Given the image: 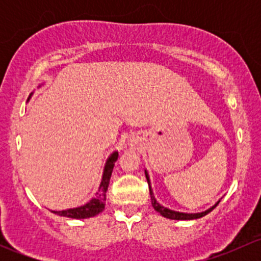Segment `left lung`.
Segmentation results:
<instances>
[{
    "label": "left lung",
    "mask_w": 261,
    "mask_h": 261,
    "mask_svg": "<svg viewBox=\"0 0 261 261\" xmlns=\"http://www.w3.org/2000/svg\"><path fill=\"white\" fill-rule=\"evenodd\" d=\"M145 177H146L147 184H149L150 198H151V206L154 207L155 211L159 212L160 215L164 216L165 218H169V220L184 221V220H196V218H201V217H203V216H206L207 213L211 212L213 208H216V206H217V204L220 203V201H221V199H218V201L216 202V203L213 204L212 207H210L208 210H206V211H202V212H197V213H187V212L174 211V210H170V208H168V207L162 206V204H160L159 202L156 201V198H155V196H154V192H152V188H151V181H150L149 173H147V170H146V169H145Z\"/></svg>",
    "instance_id": "left-lung-1"
}]
</instances>
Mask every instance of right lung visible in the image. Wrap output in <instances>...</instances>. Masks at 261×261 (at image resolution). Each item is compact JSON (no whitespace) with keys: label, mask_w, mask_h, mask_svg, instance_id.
<instances>
[{"label":"right lung","mask_w":261,"mask_h":261,"mask_svg":"<svg viewBox=\"0 0 261 261\" xmlns=\"http://www.w3.org/2000/svg\"><path fill=\"white\" fill-rule=\"evenodd\" d=\"M31 96H33V93L29 96L28 101H30ZM117 158H118V151L117 150H115V151H112L111 154L109 155V158L106 159V163H105V167H103V173H102L101 183H99L98 189H97L96 194H94V197L91 199V201L84 203L83 206L74 207V208H68V210H63V211H51V212L58 216H63V217L74 218V220H83V218L94 217V216L103 211L105 206H106V192H107V188H109L112 170H114L115 163L116 160H117Z\"/></svg>","instance_id":"right-lung-1"}]
</instances>
